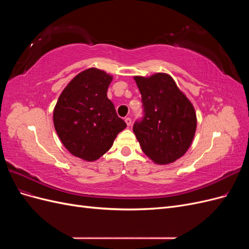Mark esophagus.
Wrapping results in <instances>:
<instances>
[{"instance_id": "1", "label": "esophagus", "mask_w": 249, "mask_h": 249, "mask_svg": "<svg viewBox=\"0 0 249 249\" xmlns=\"http://www.w3.org/2000/svg\"><path fill=\"white\" fill-rule=\"evenodd\" d=\"M124 122H125V124H126L127 126H130V125L132 124V119H131L130 117H126V118L124 119Z\"/></svg>"}]
</instances>
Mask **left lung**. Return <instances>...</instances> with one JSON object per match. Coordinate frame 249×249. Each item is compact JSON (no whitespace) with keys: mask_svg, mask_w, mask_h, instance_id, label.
Wrapping results in <instances>:
<instances>
[{"mask_svg":"<svg viewBox=\"0 0 249 249\" xmlns=\"http://www.w3.org/2000/svg\"><path fill=\"white\" fill-rule=\"evenodd\" d=\"M142 96L144 117L133 132L144 153L158 165L176 162L189 149L196 132V112L168 73L134 76Z\"/></svg>","mask_w":249,"mask_h":249,"instance_id":"left-lung-1","label":"left lung"}]
</instances>
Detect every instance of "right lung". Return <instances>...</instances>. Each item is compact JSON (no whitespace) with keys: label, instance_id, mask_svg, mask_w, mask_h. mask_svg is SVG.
Returning <instances> with one entry per match:
<instances>
[{"label":"right lung","instance_id":"right-lung-1","mask_svg":"<svg viewBox=\"0 0 249 249\" xmlns=\"http://www.w3.org/2000/svg\"><path fill=\"white\" fill-rule=\"evenodd\" d=\"M112 80V74L95 67L81 71L63 89L53 111L55 130L64 147L87 162L106 154L126 127L107 96Z\"/></svg>","mask_w":249,"mask_h":249}]
</instances>
